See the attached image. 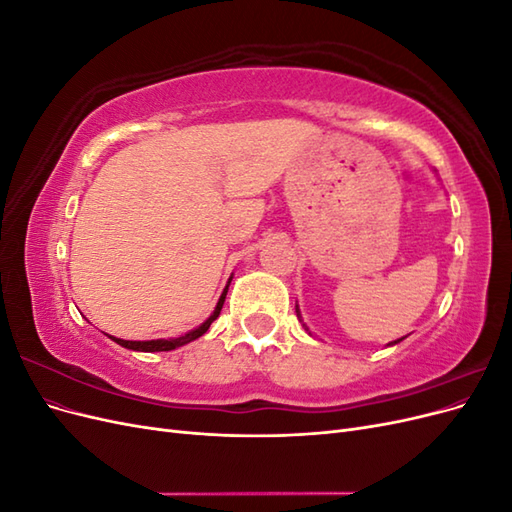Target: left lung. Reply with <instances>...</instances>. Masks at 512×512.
<instances>
[{
  "instance_id": "left-lung-1",
  "label": "left lung",
  "mask_w": 512,
  "mask_h": 512,
  "mask_svg": "<svg viewBox=\"0 0 512 512\" xmlns=\"http://www.w3.org/2000/svg\"><path fill=\"white\" fill-rule=\"evenodd\" d=\"M397 342H399V339H397ZM397 342H393V344H397Z\"/></svg>"
}]
</instances>
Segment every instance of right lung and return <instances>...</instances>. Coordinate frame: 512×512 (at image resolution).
Wrapping results in <instances>:
<instances>
[{"mask_svg": "<svg viewBox=\"0 0 512 512\" xmlns=\"http://www.w3.org/2000/svg\"><path fill=\"white\" fill-rule=\"evenodd\" d=\"M226 292H228V286H226V290H224V294L220 297V301H218V307H215V312L200 324V327L196 329V331H192V333H188V335H183V337H177V339H153V342H126V339H117V337H113V342H117L119 346H123V348H128V350H138V352H166V350H175V348H179V346H185V344H190V342H194V339H198L200 335H205L207 331H209V327H211V322L220 316V312H222V305H224V299H226Z\"/></svg>", "mask_w": 512, "mask_h": 512, "instance_id": "obj_1", "label": "right lung"}]
</instances>
